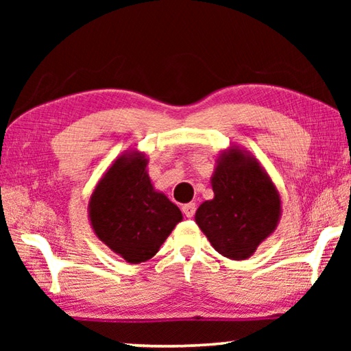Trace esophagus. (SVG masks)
Returning <instances> with one entry per match:
<instances>
[{
  "label": "esophagus",
  "mask_w": 351,
  "mask_h": 351,
  "mask_svg": "<svg viewBox=\"0 0 351 351\" xmlns=\"http://www.w3.org/2000/svg\"><path fill=\"white\" fill-rule=\"evenodd\" d=\"M195 210H197V206H195V203H189V204L182 206V212L187 218H192L195 215Z\"/></svg>",
  "instance_id": "1"
}]
</instances>
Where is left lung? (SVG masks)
Here are the masks:
<instances>
[{
	"label": "left lung",
	"mask_w": 351,
	"mask_h": 351,
	"mask_svg": "<svg viewBox=\"0 0 351 351\" xmlns=\"http://www.w3.org/2000/svg\"><path fill=\"white\" fill-rule=\"evenodd\" d=\"M215 162L213 198L198 207L195 221L218 254L246 260L277 229L280 193L263 165L239 145L226 148Z\"/></svg>",
	"instance_id": "obj_1"
}]
</instances>
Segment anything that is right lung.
Returning a JSON list of instances; mask_svg holds the SVG:
<instances>
[{
    "label": "right lung",
    "mask_w": 351,
    "mask_h": 351,
    "mask_svg": "<svg viewBox=\"0 0 351 351\" xmlns=\"http://www.w3.org/2000/svg\"><path fill=\"white\" fill-rule=\"evenodd\" d=\"M144 152L125 150L94 187L88 218L97 239L127 263L150 260L182 221L180 207L153 187Z\"/></svg>",
    "instance_id": "1"
}]
</instances>
